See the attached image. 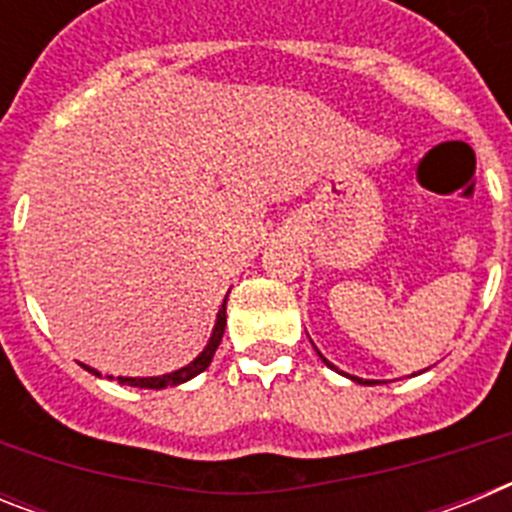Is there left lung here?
<instances>
[{
    "label": "left lung",
    "mask_w": 512,
    "mask_h": 512,
    "mask_svg": "<svg viewBox=\"0 0 512 512\" xmlns=\"http://www.w3.org/2000/svg\"><path fill=\"white\" fill-rule=\"evenodd\" d=\"M325 361V359H323ZM325 364H328V361H325ZM328 366H333V364H328ZM356 379V377H354ZM356 382H361V379H356ZM364 384H369V382H364Z\"/></svg>",
    "instance_id": "8db88e82"
}]
</instances>
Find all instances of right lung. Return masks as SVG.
<instances>
[{"label": "right lung", "instance_id": "right-lung-1", "mask_svg": "<svg viewBox=\"0 0 512 512\" xmlns=\"http://www.w3.org/2000/svg\"><path fill=\"white\" fill-rule=\"evenodd\" d=\"M223 333H225V302H223V307H220V312H217V323H215V330H212L210 343H207L205 351H202V354L197 356V359H194L192 364L184 366V369H179V372L164 374V377H143V379L117 377V382H120V384H130V387H143V390H164V387H174V384L187 382V379L197 377V374L205 372L207 366H210L212 356H215V351H217V346H220V341H223ZM87 369L92 374H99V372H94L92 366H87Z\"/></svg>", "mask_w": 512, "mask_h": 512}]
</instances>
